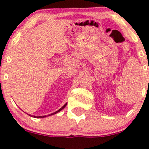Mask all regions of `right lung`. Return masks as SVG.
Returning a JSON list of instances; mask_svg holds the SVG:
<instances>
[{"instance_id": "right-lung-1", "label": "right lung", "mask_w": 149, "mask_h": 149, "mask_svg": "<svg viewBox=\"0 0 149 149\" xmlns=\"http://www.w3.org/2000/svg\"><path fill=\"white\" fill-rule=\"evenodd\" d=\"M66 105H67V103H66V104H64V105H63V106L61 107V108H60L59 110H58V111H56V112H54V113H51V114H49V115H48V116H51V115L56 114V113H58V112H59V111H61V110H62V109H64V108H65V106H66ZM33 116V117H35V118H44V117H46V116Z\"/></svg>"}]
</instances>
